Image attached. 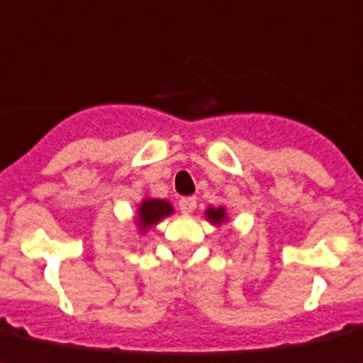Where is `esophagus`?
Returning <instances> with one entry per match:
<instances>
[{
  "label": "esophagus",
  "mask_w": 363,
  "mask_h": 363,
  "mask_svg": "<svg viewBox=\"0 0 363 363\" xmlns=\"http://www.w3.org/2000/svg\"><path fill=\"white\" fill-rule=\"evenodd\" d=\"M179 209H182V213H193L194 209H196V198L194 196H185L179 200Z\"/></svg>",
  "instance_id": "1"
}]
</instances>
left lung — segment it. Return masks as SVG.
Listing matches in <instances>:
<instances>
[{
    "label": "left lung",
    "mask_w": 363,
    "mask_h": 363,
    "mask_svg": "<svg viewBox=\"0 0 363 363\" xmlns=\"http://www.w3.org/2000/svg\"><path fill=\"white\" fill-rule=\"evenodd\" d=\"M206 218L211 222L213 225H222L228 222V213H225V207H207Z\"/></svg>",
    "instance_id": "8db88e82"
}]
</instances>
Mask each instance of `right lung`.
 <instances>
[{
    "instance_id": "obj_1",
    "label": "right lung",
    "mask_w": 363,
    "mask_h": 363,
    "mask_svg": "<svg viewBox=\"0 0 363 363\" xmlns=\"http://www.w3.org/2000/svg\"><path fill=\"white\" fill-rule=\"evenodd\" d=\"M172 213H174V207L170 206V202H167V200L143 198L138 207V215H135V224L139 228V233H147L148 229L160 224L161 220L170 216Z\"/></svg>"
}]
</instances>
